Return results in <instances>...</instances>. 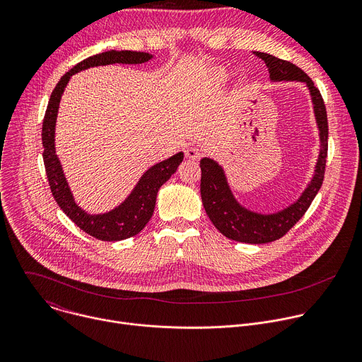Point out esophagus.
Listing matches in <instances>:
<instances>
[{"instance_id": "obj_1", "label": "esophagus", "mask_w": 362, "mask_h": 362, "mask_svg": "<svg viewBox=\"0 0 362 362\" xmlns=\"http://www.w3.org/2000/svg\"><path fill=\"white\" fill-rule=\"evenodd\" d=\"M203 150L196 146H190L186 148V158L190 160H199L200 158H203Z\"/></svg>"}]
</instances>
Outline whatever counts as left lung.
Instances as JSON below:
<instances>
[{"label":"left lung","instance_id":"left-lung-1","mask_svg":"<svg viewBox=\"0 0 362 362\" xmlns=\"http://www.w3.org/2000/svg\"><path fill=\"white\" fill-rule=\"evenodd\" d=\"M253 54L265 62L271 80L302 81L311 91L315 119L321 136V150L315 175L302 196L289 208L274 215H259L242 208L228 186L222 168L212 159L204 158L200 160V194L206 214L222 235L243 243H268L289 232V229L305 215L322 186L328 156V117L320 90L303 70L291 62L281 60L267 53L253 51Z\"/></svg>","mask_w":362,"mask_h":362}]
</instances>
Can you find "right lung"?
Listing matches in <instances>:
<instances>
[{
	"label": "right lung",
	"mask_w": 362,
	"mask_h": 362,
	"mask_svg": "<svg viewBox=\"0 0 362 362\" xmlns=\"http://www.w3.org/2000/svg\"><path fill=\"white\" fill-rule=\"evenodd\" d=\"M151 59L147 53H136V51H106V53L91 56L78 64H76L70 71H67L53 93L49 95L48 106L42 120L41 140H42V160L45 166V173L48 185L53 193L57 204L62 211L86 233L98 239V240H123L137 235L150 221L154 204H156V196L163 183H166L170 176L176 172L177 166L183 160V153H177L175 156L154 165L150 168L139 180L134 190L130 196L116 208L115 211L105 215H87L74 203L73 194L69 189L66 177L63 175L60 162L56 156L54 148V127L59 112V103L64 87L67 86L70 77L88 67L106 66L115 63L123 64H141Z\"/></svg>",
	"instance_id": "right-lung-1"
}]
</instances>
